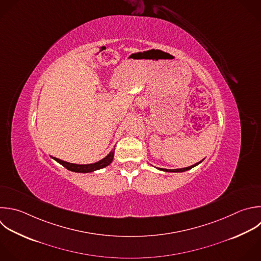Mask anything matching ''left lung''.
I'll return each mask as SVG.
<instances>
[{
  "label": "left lung",
  "mask_w": 261,
  "mask_h": 261,
  "mask_svg": "<svg viewBox=\"0 0 261 261\" xmlns=\"http://www.w3.org/2000/svg\"><path fill=\"white\" fill-rule=\"evenodd\" d=\"M204 160V159H203ZM203 160H201L200 162H197V163H195V164H193V165H191V166H188V167H184V168H176V169H166V168H158L159 170H161V171H166V172H184V171H187V170H190L191 168H193V167H195V166H197L198 164H200Z\"/></svg>",
  "instance_id": "obj_1"
}]
</instances>
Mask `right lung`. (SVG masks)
Segmentation results:
<instances>
[{"label": "right lung", "mask_w": 261, "mask_h": 261, "mask_svg": "<svg viewBox=\"0 0 261 261\" xmlns=\"http://www.w3.org/2000/svg\"><path fill=\"white\" fill-rule=\"evenodd\" d=\"M114 150H115V148L112 151H110V153L106 157H104L103 159H101L98 162L91 163V164H75V163H70V162H67V161H63V160L58 159V158L53 157V156H51V157L70 171L81 172V173H88V172H93V171H96V170H99V169H102V168L108 166L113 160Z\"/></svg>", "instance_id": "obj_1"}]
</instances>
